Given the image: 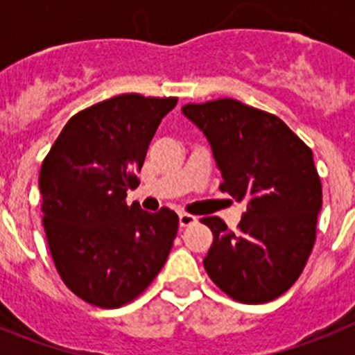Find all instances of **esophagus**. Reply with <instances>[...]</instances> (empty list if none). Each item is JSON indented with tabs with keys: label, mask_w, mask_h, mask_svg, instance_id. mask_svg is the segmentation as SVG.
<instances>
[{
	"label": "esophagus",
	"mask_w": 355,
	"mask_h": 355,
	"mask_svg": "<svg viewBox=\"0 0 355 355\" xmlns=\"http://www.w3.org/2000/svg\"><path fill=\"white\" fill-rule=\"evenodd\" d=\"M197 218L193 215H188V213H181L180 215V225L181 227H188V225L196 224Z\"/></svg>",
	"instance_id": "34e87169"
}]
</instances>
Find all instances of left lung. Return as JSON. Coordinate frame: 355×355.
<instances>
[{
  "label": "left lung",
  "instance_id": "8db88e82",
  "mask_svg": "<svg viewBox=\"0 0 355 355\" xmlns=\"http://www.w3.org/2000/svg\"><path fill=\"white\" fill-rule=\"evenodd\" d=\"M183 114L211 144L222 192L247 205L236 231L200 218L213 233L206 272L233 300L270 302L293 286L315 245L322 181L311 149L277 115L238 99L188 103Z\"/></svg>",
  "mask_w": 355,
  "mask_h": 355
}]
</instances>
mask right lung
<instances>
[{
    "instance_id": "1",
    "label": "right lung",
    "mask_w": 355,
    "mask_h": 355,
    "mask_svg": "<svg viewBox=\"0 0 355 355\" xmlns=\"http://www.w3.org/2000/svg\"><path fill=\"white\" fill-rule=\"evenodd\" d=\"M178 97L122 94L72 115L40 167L42 224L56 272L103 309L130 304L168 258L180 218L126 205L159 122Z\"/></svg>"
}]
</instances>
